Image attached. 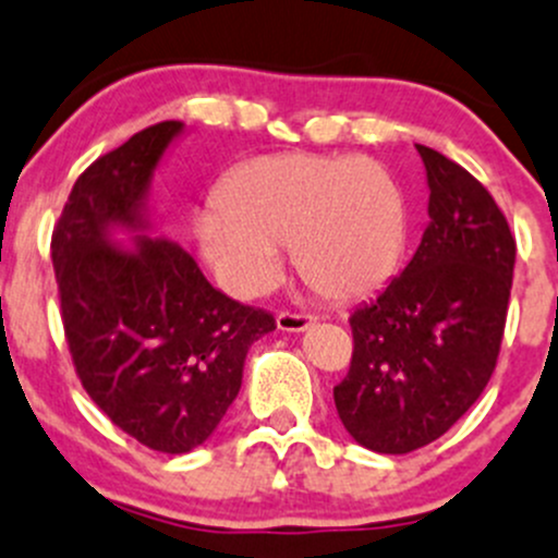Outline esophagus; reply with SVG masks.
Listing matches in <instances>:
<instances>
[{
  "label": "esophagus",
  "mask_w": 558,
  "mask_h": 558,
  "mask_svg": "<svg viewBox=\"0 0 558 558\" xmlns=\"http://www.w3.org/2000/svg\"><path fill=\"white\" fill-rule=\"evenodd\" d=\"M275 324H278L280 331H307L310 326L315 324L313 315H299V313H280L278 318H275Z\"/></svg>",
  "instance_id": "34e87169"
}]
</instances>
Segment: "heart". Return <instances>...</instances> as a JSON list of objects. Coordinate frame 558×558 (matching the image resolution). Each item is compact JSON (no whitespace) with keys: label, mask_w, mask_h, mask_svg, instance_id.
I'll return each instance as SVG.
<instances>
[{"label":"heart","mask_w":558,"mask_h":558,"mask_svg":"<svg viewBox=\"0 0 558 558\" xmlns=\"http://www.w3.org/2000/svg\"><path fill=\"white\" fill-rule=\"evenodd\" d=\"M216 278L238 296L267 291L294 245L302 278L328 299H361L390 280L407 251L396 179L363 157L264 155L227 175L195 216Z\"/></svg>","instance_id":"1"}]
</instances>
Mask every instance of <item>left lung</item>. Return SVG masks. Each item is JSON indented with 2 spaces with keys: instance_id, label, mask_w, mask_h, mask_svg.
I'll return each mask as SVG.
<instances>
[{
  "instance_id": "8db88e82",
  "label": "left lung",
  "mask_w": 558,
  "mask_h": 558,
  "mask_svg": "<svg viewBox=\"0 0 558 558\" xmlns=\"http://www.w3.org/2000/svg\"><path fill=\"white\" fill-rule=\"evenodd\" d=\"M417 151L430 225L403 272L355 307L353 361L333 387L344 430L379 454L427 447L476 403L513 283L515 240L489 192L441 151Z\"/></svg>"
}]
</instances>
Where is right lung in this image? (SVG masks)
Here are the masks:
<instances>
[{
    "mask_svg": "<svg viewBox=\"0 0 558 558\" xmlns=\"http://www.w3.org/2000/svg\"><path fill=\"white\" fill-rule=\"evenodd\" d=\"M181 133L184 122H157L98 157L52 232L82 387L117 427L162 454L214 436L251 344L275 331L272 315L216 291L179 243L151 238V179ZM120 233L132 243L117 244Z\"/></svg>",
    "mask_w": 558,
    "mask_h": 558,
    "instance_id": "obj_1",
    "label": "right lung"
}]
</instances>
